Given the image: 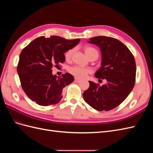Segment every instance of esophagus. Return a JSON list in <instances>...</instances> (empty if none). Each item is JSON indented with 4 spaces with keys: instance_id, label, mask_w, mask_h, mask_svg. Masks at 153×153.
I'll return each mask as SVG.
<instances>
[{
    "instance_id": "1",
    "label": "esophagus",
    "mask_w": 153,
    "mask_h": 153,
    "mask_svg": "<svg viewBox=\"0 0 153 153\" xmlns=\"http://www.w3.org/2000/svg\"><path fill=\"white\" fill-rule=\"evenodd\" d=\"M75 82H76V83H80L81 82V80H80L79 78H75Z\"/></svg>"
}]
</instances>
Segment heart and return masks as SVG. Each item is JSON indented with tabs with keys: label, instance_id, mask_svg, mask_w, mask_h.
Listing matches in <instances>:
<instances>
[{
	"label": "heart",
	"instance_id": "1",
	"mask_svg": "<svg viewBox=\"0 0 153 153\" xmlns=\"http://www.w3.org/2000/svg\"><path fill=\"white\" fill-rule=\"evenodd\" d=\"M84 52L88 58H91L92 57H95L96 59L99 56V52L95 48L89 47V46H86L84 47ZM74 52L73 49H70L68 50L67 52L64 53V58L66 61H69L71 60L72 55ZM69 72L72 75L75 76L78 78H85L88 74L91 73V70L89 68H81L79 66H73L69 68Z\"/></svg>",
	"mask_w": 153,
	"mask_h": 153
}]
</instances>
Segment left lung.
Returning a JSON list of instances; mask_svg holds the SVG:
<instances>
[{
    "mask_svg": "<svg viewBox=\"0 0 153 153\" xmlns=\"http://www.w3.org/2000/svg\"><path fill=\"white\" fill-rule=\"evenodd\" d=\"M88 43L99 47L101 53V67L95 77L107 82L99 85L89 81V87L83 93V98L96 110H112L123 102L135 85V58L126 46L117 39L96 36Z\"/></svg>",
    "mask_w": 153,
    "mask_h": 153,
    "instance_id": "left-lung-1",
    "label": "left lung"
}]
</instances>
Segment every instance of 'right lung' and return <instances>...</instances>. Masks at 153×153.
I'll use <instances>...</instances> for the list:
<instances>
[{"mask_svg": "<svg viewBox=\"0 0 153 153\" xmlns=\"http://www.w3.org/2000/svg\"><path fill=\"white\" fill-rule=\"evenodd\" d=\"M80 41L41 36L23 49L17 72L22 89L31 100L41 106L55 105L61 100L63 89L73 82L74 77L68 73L57 77L52 74V68L64 62V53Z\"/></svg>", "mask_w": 153, "mask_h": 153, "instance_id": "1", "label": "right lung"}]
</instances>
